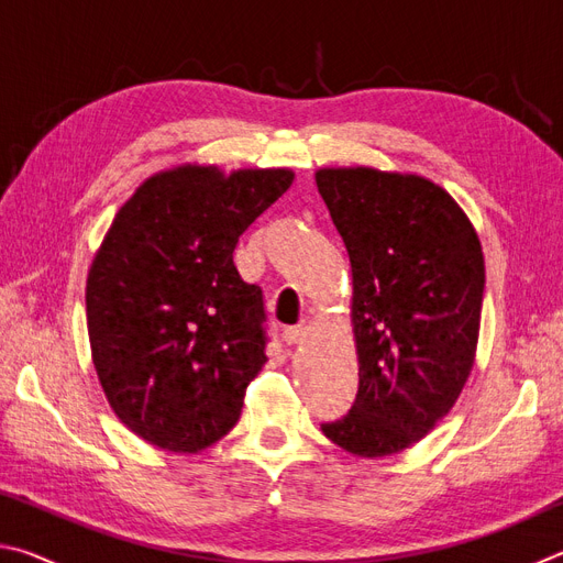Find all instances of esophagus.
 <instances>
[{"label": "esophagus", "mask_w": 563, "mask_h": 563, "mask_svg": "<svg viewBox=\"0 0 563 563\" xmlns=\"http://www.w3.org/2000/svg\"><path fill=\"white\" fill-rule=\"evenodd\" d=\"M305 338V328L302 325H295V328H285L283 330V340L288 342V345H298Z\"/></svg>", "instance_id": "obj_1"}]
</instances>
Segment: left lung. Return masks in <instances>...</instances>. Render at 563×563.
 Segmentation results:
<instances>
[{
	"label": "left lung",
	"mask_w": 563,
	"mask_h": 563,
	"mask_svg": "<svg viewBox=\"0 0 563 563\" xmlns=\"http://www.w3.org/2000/svg\"><path fill=\"white\" fill-rule=\"evenodd\" d=\"M316 184L350 255L360 362L355 405L322 434L355 456H389L434 430L472 373L482 243L424 176L350 166L320 168Z\"/></svg>",
	"instance_id": "1"
}]
</instances>
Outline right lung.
Masks as SVG:
<instances>
[{"label":"right lung","mask_w":563,"mask_h":563,"mask_svg":"<svg viewBox=\"0 0 563 563\" xmlns=\"http://www.w3.org/2000/svg\"><path fill=\"white\" fill-rule=\"evenodd\" d=\"M292 178L290 168L161 170L93 255V367L117 417L158 450L196 454L225 437L268 362L263 292L238 275L233 251Z\"/></svg>","instance_id":"right-lung-1"}]
</instances>
